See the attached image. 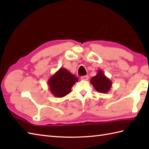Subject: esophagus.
<instances>
[{
    "instance_id": "34e87169",
    "label": "esophagus",
    "mask_w": 149,
    "mask_h": 149,
    "mask_svg": "<svg viewBox=\"0 0 149 149\" xmlns=\"http://www.w3.org/2000/svg\"><path fill=\"white\" fill-rule=\"evenodd\" d=\"M81 79L83 81H88V79H89V76L88 75H84V76H82Z\"/></svg>"
}]
</instances>
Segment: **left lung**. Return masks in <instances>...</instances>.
Segmentation results:
<instances>
[{
  "instance_id": "obj_1",
  "label": "left lung",
  "mask_w": 149,
  "mask_h": 149,
  "mask_svg": "<svg viewBox=\"0 0 149 149\" xmlns=\"http://www.w3.org/2000/svg\"><path fill=\"white\" fill-rule=\"evenodd\" d=\"M90 83L97 91L102 93H106L112 86V82L104 74L102 70H98L97 74L91 78Z\"/></svg>"
}]
</instances>
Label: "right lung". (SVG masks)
<instances>
[{
  "label": "right lung",
  "instance_id": "1",
  "mask_svg": "<svg viewBox=\"0 0 149 149\" xmlns=\"http://www.w3.org/2000/svg\"><path fill=\"white\" fill-rule=\"evenodd\" d=\"M78 78L65 68H60L47 82L49 90L54 96L61 98L70 93L72 87Z\"/></svg>",
  "mask_w": 149,
  "mask_h": 149
}]
</instances>
